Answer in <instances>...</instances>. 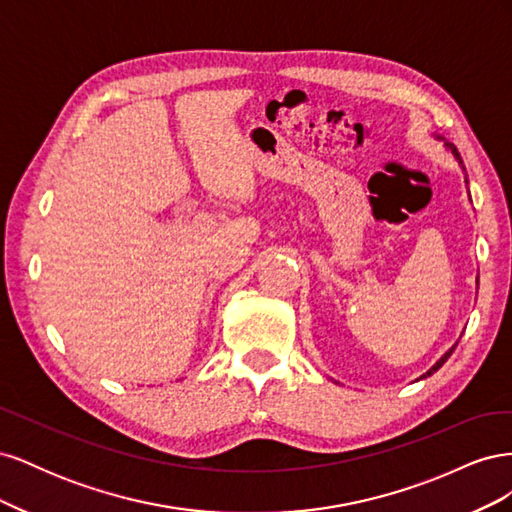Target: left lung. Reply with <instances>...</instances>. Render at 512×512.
<instances>
[{"instance_id": "1", "label": "left lung", "mask_w": 512, "mask_h": 512, "mask_svg": "<svg viewBox=\"0 0 512 512\" xmlns=\"http://www.w3.org/2000/svg\"><path fill=\"white\" fill-rule=\"evenodd\" d=\"M438 138H442V136H438ZM442 141H444V138H442ZM444 147H448V149H451L453 151V156H455V160L461 164V158H459V153H457V149L451 145V143H444ZM461 168H463V164H461ZM463 170H466V168H463ZM466 183H468V177H466ZM457 346V344H455ZM455 346L451 348V350H448V352H444V356H442V359L436 363V365H433L429 371H427V374H423L421 378H418V380H423V378H427V376H431L433 374V371H438L446 361H448V356H451L453 354V350H455Z\"/></svg>"}]
</instances>
